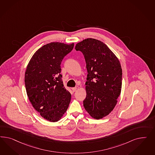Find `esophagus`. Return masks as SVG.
<instances>
[{
    "label": "esophagus",
    "mask_w": 155,
    "mask_h": 155,
    "mask_svg": "<svg viewBox=\"0 0 155 155\" xmlns=\"http://www.w3.org/2000/svg\"><path fill=\"white\" fill-rule=\"evenodd\" d=\"M77 90V87H73V88H72V90H73V92L76 91Z\"/></svg>",
    "instance_id": "obj_1"
}]
</instances>
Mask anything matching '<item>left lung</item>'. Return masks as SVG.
Instances as JSON below:
<instances>
[{
    "mask_svg": "<svg viewBox=\"0 0 155 155\" xmlns=\"http://www.w3.org/2000/svg\"><path fill=\"white\" fill-rule=\"evenodd\" d=\"M75 49L83 53L87 71L84 106L91 117L101 119L111 112L120 94V64L105 44L94 38L78 42Z\"/></svg>",
    "mask_w": 155,
    "mask_h": 155,
    "instance_id": "obj_1",
    "label": "left lung"
}]
</instances>
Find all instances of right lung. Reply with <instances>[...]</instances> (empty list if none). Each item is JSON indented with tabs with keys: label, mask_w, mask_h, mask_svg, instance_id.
I'll use <instances>...</instances> for the list:
<instances>
[{
	"label": "right lung",
	"mask_w": 155,
	"mask_h": 155,
	"mask_svg": "<svg viewBox=\"0 0 155 155\" xmlns=\"http://www.w3.org/2000/svg\"><path fill=\"white\" fill-rule=\"evenodd\" d=\"M73 47L74 43L46 44L33 54L25 71L24 81L29 101L49 122L59 120L71 102V94L62 80L61 64Z\"/></svg>",
	"instance_id": "add662e5"
}]
</instances>
